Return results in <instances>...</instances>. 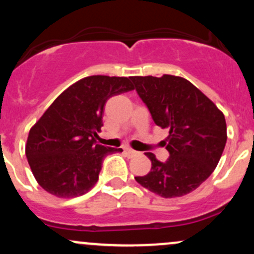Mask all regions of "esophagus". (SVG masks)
<instances>
[{
    "label": "esophagus",
    "instance_id": "obj_1",
    "mask_svg": "<svg viewBox=\"0 0 254 254\" xmlns=\"http://www.w3.org/2000/svg\"><path fill=\"white\" fill-rule=\"evenodd\" d=\"M125 153L127 154V155H129L130 157H132V156H136L137 154H138V151H136V150H133V149H131V148H125Z\"/></svg>",
    "mask_w": 254,
    "mask_h": 254
}]
</instances>
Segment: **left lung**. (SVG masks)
<instances>
[{"label":"left lung","mask_w":254,"mask_h":254,"mask_svg":"<svg viewBox=\"0 0 254 254\" xmlns=\"http://www.w3.org/2000/svg\"><path fill=\"white\" fill-rule=\"evenodd\" d=\"M157 127L170 129L166 162L153 153L147 176L135 177L143 188L164 198L196 190L214 172L227 142L222 111L190 81L174 75L130 77Z\"/></svg>","instance_id":"obj_1"}]
</instances>
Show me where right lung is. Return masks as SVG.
I'll list each match as a JSON object with an SVG mask.
<instances>
[{
    "mask_svg": "<svg viewBox=\"0 0 254 254\" xmlns=\"http://www.w3.org/2000/svg\"><path fill=\"white\" fill-rule=\"evenodd\" d=\"M135 89L130 77L93 75L72 83L33 127L26 156L37 183L58 198L88 192L99 179L104 157L122 148L104 147L95 137L107 99Z\"/></svg>",
    "mask_w": 254,
    "mask_h": 254,
    "instance_id": "1",
    "label": "right lung"
}]
</instances>
